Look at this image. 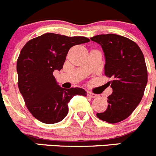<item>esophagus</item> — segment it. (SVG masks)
<instances>
[{
  "instance_id": "1",
  "label": "esophagus",
  "mask_w": 156,
  "mask_h": 156,
  "mask_svg": "<svg viewBox=\"0 0 156 156\" xmlns=\"http://www.w3.org/2000/svg\"><path fill=\"white\" fill-rule=\"evenodd\" d=\"M87 96L88 97H91V98H97V94H94V93H92V92H90V91H88L87 92Z\"/></svg>"
}]
</instances>
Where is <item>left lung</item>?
Wrapping results in <instances>:
<instances>
[{"instance_id":"left-lung-1","label":"left lung","mask_w":156,"mask_h":156,"mask_svg":"<svg viewBox=\"0 0 156 156\" xmlns=\"http://www.w3.org/2000/svg\"><path fill=\"white\" fill-rule=\"evenodd\" d=\"M90 40L101 45L106 57L105 75L112 94L107 97L108 107L97 113L102 121L115 124L126 119L144 97L148 74L142 50L134 41L115 34H99Z\"/></svg>"}]
</instances>
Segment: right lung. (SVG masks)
I'll return each instance as SVG.
<instances>
[{"mask_svg":"<svg viewBox=\"0 0 156 156\" xmlns=\"http://www.w3.org/2000/svg\"><path fill=\"white\" fill-rule=\"evenodd\" d=\"M89 41L82 36L46 33L31 39L21 50L16 62L19 90L26 107L37 120L57 123L67 115L68 103L74 96H87L82 88L59 87L53 73L62 69L72 47Z\"/></svg>","mask_w":156,"mask_h":156,"instance_id":"obj_1","label":"right lung"}]
</instances>
